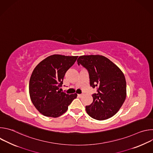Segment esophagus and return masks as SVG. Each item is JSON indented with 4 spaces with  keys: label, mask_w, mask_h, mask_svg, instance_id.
<instances>
[{
    "label": "esophagus",
    "mask_w": 153,
    "mask_h": 153,
    "mask_svg": "<svg viewBox=\"0 0 153 153\" xmlns=\"http://www.w3.org/2000/svg\"><path fill=\"white\" fill-rule=\"evenodd\" d=\"M77 96H79V97H82V96H83V95H82V94H77Z\"/></svg>",
    "instance_id": "34e87169"
}]
</instances>
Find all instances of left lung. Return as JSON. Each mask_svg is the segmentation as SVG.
Returning a JSON list of instances; mask_svg holds the SVG:
<instances>
[{"label":"left lung","mask_w":153,"mask_h":153,"mask_svg":"<svg viewBox=\"0 0 153 153\" xmlns=\"http://www.w3.org/2000/svg\"><path fill=\"white\" fill-rule=\"evenodd\" d=\"M88 71L90 86L97 87V93L92 95L93 101L86 106L90 117L103 120L115 115L125 102L126 83L120 69L110 59L100 55L81 56L77 59Z\"/></svg>","instance_id":"left-lung-1"}]
</instances>
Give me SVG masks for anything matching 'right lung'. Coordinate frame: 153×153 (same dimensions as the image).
<instances>
[{"mask_svg": "<svg viewBox=\"0 0 153 153\" xmlns=\"http://www.w3.org/2000/svg\"><path fill=\"white\" fill-rule=\"evenodd\" d=\"M77 57L51 55L34 69L29 83L30 96L36 108L43 116L54 118L60 116L77 97L76 93L70 95L61 92L60 87L65 73Z\"/></svg>", "mask_w": 153, "mask_h": 153, "instance_id": "add662e5", "label": "right lung"}]
</instances>
